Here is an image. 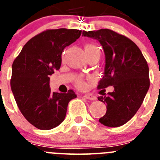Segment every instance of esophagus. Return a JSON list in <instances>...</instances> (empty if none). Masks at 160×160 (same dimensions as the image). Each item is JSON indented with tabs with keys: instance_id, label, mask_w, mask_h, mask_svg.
Segmentation results:
<instances>
[{
	"instance_id": "34e87169",
	"label": "esophagus",
	"mask_w": 160,
	"mask_h": 160,
	"mask_svg": "<svg viewBox=\"0 0 160 160\" xmlns=\"http://www.w3.org/2000/svg\"><path fill=\"white\" fill-rule=\"evenodd\" d=\"M84 97L88 100H92V101L97 99V97H96L94 95H92V94H86V95L84 96Z\"/></svg>"
}]
</instances>
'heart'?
<instances>
[{"label":"heart","instance_id":"b5f03b06","mask_svg":"<svg viewBox=\"0 0 160 160\" xmlns=\"http://www.w3.org/2000/svg\"><path fill=\"white\" fill-rule=\"evenodd\" d=\"M84 49H85V52H97V53H100L98 48H97L96 46L92 45V44H87V45L84 47ZM76 84H77V86H78L79 88H83L84 86V83L82 80H77Z\"/></svg>","mask_w":160,"mask_h":160}]
</instances>
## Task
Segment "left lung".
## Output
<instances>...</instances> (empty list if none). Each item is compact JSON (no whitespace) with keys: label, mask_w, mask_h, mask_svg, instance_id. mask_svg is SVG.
<instances>
[{"label":"left lung","mask_w":160,"mask_h":160,"mask_svg":"<svg viewBox=\"0 0 160 160\" xmlns=\"http://www.w3.org/2000/svg\"><path fill=\"white\" fill-rule=\"evenodd\" d=\"M83 36L98 40L103 47L105 72L97 88H114L107 96L98 97L107 109L99 122L109 127L126 124L137 113L149 89L147 60L134 42L109 29L84 30Z\"/></svg>","instance_id":"left-lung-1"}]
</instances>
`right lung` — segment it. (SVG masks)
I'll use <instances>...</instances> for the list:
<instances>
[{
  "label": "right lung",
  "instance_id": "add662e5",
  "mask_svg": "<svg viewBox=\"0 0 160 160\" xmlns=\"http://www.w3.org/2000/svg\"><path fill=\"white\" fill-rule=\"evenodd\" d=\"M81 30H47L29 40L12 65L11 89L25 118L36 128L53 129L65 118L68 105L76 95L51 92L50 76L60 68L62 52L80 38Z\"/></svg>",
  "mask_w": 160,
  "mask_h": 160
}]
</instances>
